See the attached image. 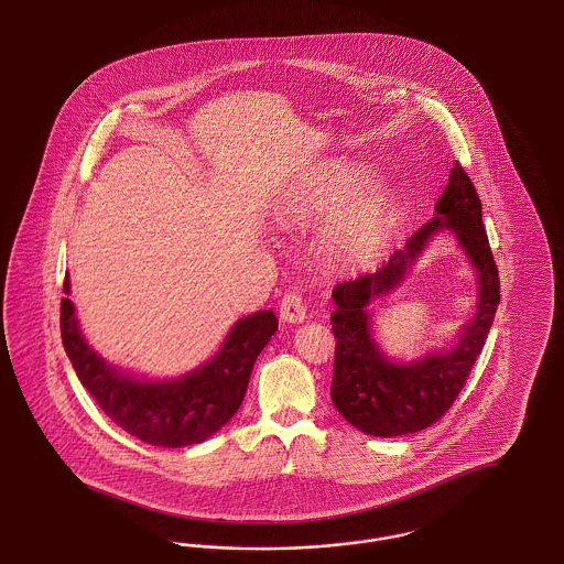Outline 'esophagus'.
Wrapping results in <instances>:
<instances>
[{
  "label": "esophagus",
  "instance_id": "esophagus-1",
  "mask_svg": "<svg viewBox=\"0 0 564 564\" xmlns=\"http://www.w3.org/2000/svg\"><path fill=\"white\" fill-rule=\"evenodd\" d=\"M279 315H281V319H283V322H304V319H306V306H304L302 295L295 294V292H290V294L283 295L281 306H279Z\"/></svg>",
  "mask_w": 564,
  "mask_h": 564
}]
</instances>
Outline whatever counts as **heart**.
<instances>
[{
	"label": "heart",
	"mask_w": 564,
	"mask_h": 564,
	"mask_svg": "<svg viewBox=\"0 0 564 564\" xmlns=\"http://www.w3.org/2000/svg\"><path fill=\"white\" fill-rule=\"evenodd\" d=\"M366 182L355 166H334L311 180L295 196L294 212L302 217H325V247L349 269H364L382 253L393 232L395 207L389 192Z\"/></svg>",
	"instance_id": "b5f03b06"
}]
</instances>
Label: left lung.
Returning a JSON list of instances; mask_svg holds the SVG:
<instances>
[{"label":"left lung","mask_w":564,"mask_h":564,"mask_svg":"<svg viewBox=\"0 0 564 564\" xmlns=\"http://www.w3.org/2000/svg\"><path fill=\"white\" fill-rule=\"evenodd\" d=\"M435 217L421 226L403 249L372 274L338 283L332 292L336 311L329 323L336 338L332 402L368 435L393 437L427 430L458 398L499 306V272L482 224V203L474 182L456 162L442 192ZM451 229L479 270V313L462 333L456 347L412 365H393L377 349L365 306L397 286L430 237Z\"/></svg>","instance_id":"left-lung-1"}]
</instances>
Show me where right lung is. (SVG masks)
<instances>
[{
  "label": "right lung",
  "instance_id": "obj_1",
  "mask_svg": "<svg viewBox=\"0 0 564 564\" xmlns=\"http://www.w3.org/2000/svg\"><path fill=\"white\" fill-rule=\"evenodd\" d=\"M63 292L69 294V279L63 283ZM276 327L272 311L242 317L203 368L175 380L143 382L122 375L90 349L72 300H61L63 347L84 389L118 427L145 444L164 448L205 442L235 416L247 393L253 364Z\"/></svg>",
  "mask_w": 564,
  "mask_h": 564
}]
</instances>
